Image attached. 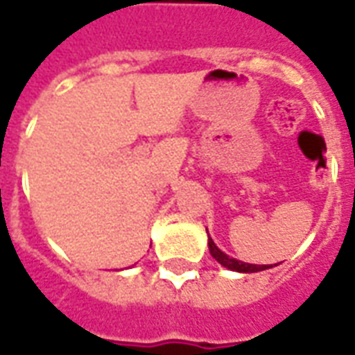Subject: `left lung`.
<instances>
[{
	"label": "left lung",
	"instance_id": "8db88e82",
	"mask_svg": "<svg viewBox=\"0 0 355 355\" xmlns=\"http://www.w3.org/2000/svg\"><path fill=\"white\" fill-rule=\"evenodd\" d=\"M209 250H211V256L216 259L218 263L224 265L225 269H230V271H237V272H258V271H265V269H271L272 265H254V263H244V261H239V259L231 258L227 256L225 252H222L218 248L214 241L209 237Z\"/></svg>",
	"mask_w": 355,
	"mask_h": 355
}]
</instances>
